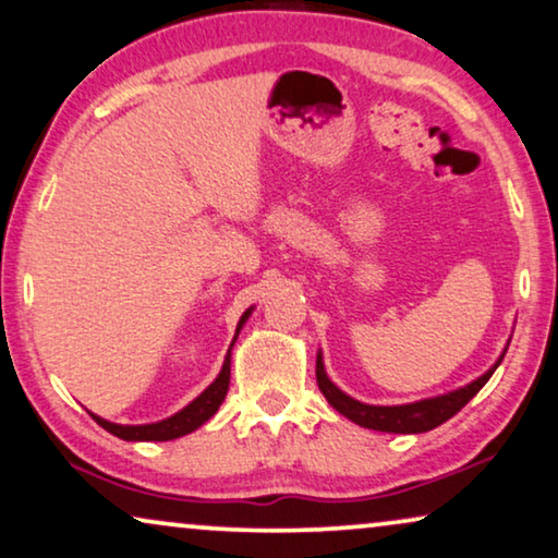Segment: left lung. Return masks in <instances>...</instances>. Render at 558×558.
Here are the masks:
<instances>
[{"label": "left lung", "mask_w": 558, "mask_h": 558, "mask_svg": "<svg viewBox=\"0 0 558 558\" xmlns=\"http://www.w3.org/2000/svg\"><path fill=\"white\" fill-rule=\"evenodd\" d=\"M505 352H508V349H505ZM505 352L497 356V362L487 369L485 375H480L477 380L464 385V388L444 392V396H436V398L415 400V403H405V405H367L362 403V400H354L352 396H347V392L339 390L337 385L329 380V375H326L322 352L316 354V383H318V390L324 392V398L329 400V405L337 408L344 418L354 421L356 426L373 428V430H388V434H423V430L441 426L444 421H449L451 415L462 411V408L470 403L482 388H485V383L493 377L495 369L500 367Z\"/></svg>", "instance_id": "obj_1"}]
</instances>
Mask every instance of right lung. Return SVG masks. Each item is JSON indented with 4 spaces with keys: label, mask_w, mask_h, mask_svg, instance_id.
Returning a JSON list of instances; mask_svg holds the SVG:
<instances>
[{
    "label": "right lung",
    "mask_w": 558,
    "mask_h": 558,
    "mask_svg": "<svg viewBox=\"0 0 558 558\" xmlns=\"http://www.w3.org/2000/svg\"><path fill=\"white\" fill-rule=\"evenodd\" d=\"M250 314L252 308L244 311L240 324H236V333L232 344H229V352L225 356V365H221V373L217 375V380H214L196 400H191L189 405L181 408L175 415L155 421V423H143V426H122V423H111L96 413H92V418L99 423L104 430H109V434H114L117 439H124V441H173V439H181L185 434H191V430H196L198 426H204V423L219 411V405L225 403L227 390H229V375H232V347L236 337H240L242 326L250 318Z\"/></svg>",
    "instance_id": "add662e5"
}]
</instances>
